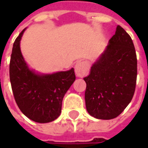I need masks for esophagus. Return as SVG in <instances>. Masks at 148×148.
<instances>
[{
    "mask_svg": "<svg viewBox=\"0 0 148 148\" xmlns=\"http://www.w3.org/2000/svg\"><path fill=\"white\" fill-rule=\"evenodd\" d=\"M75 73L77 77H85L89 74L90 71V62L87 61L78 62L75 65Z\"/></svg>",
    "mask_w": 148,
    "mask_h": 148,
    "instance_id": "esophagus-1",
    "label": "esophagus"
}]
</instances>
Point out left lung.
I'll use <instances>...</instances> for the list:
<instances>
[{
	"label": "left lung",
	"instance_id": "8db88e82",
	"mask_svg": "<svg viewBox=\"0 0 148 148\" xmlns=\"http://www.w3.org/2000/svg\"><path fill=\"white\" fill-rule=\"evenodd\" d=\"M137 77L136 50L130 36L117 25L99 58L92 65L85 100L87 112L101 120L116 118L133 97Z\"/></svg>",
	"mask_w": 148,
	"mask_h": 148
}]
</instances>
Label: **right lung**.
I'll use <instances>...</instances> for the list:
<instances>
[{"instance_id":"obj_1","label":"right lung","mask_w":148,"mask_h":148,"mask_svg":"<svg viewBox=\"0 0 148 148\" xmlns=\"http://www.w3.org/2000/svg\"><path fill=\"white\" fill-rule=\"evenodd\" d=\"M24 28L16 39L9 64L12 90L19 109L37 123H48L59 116L63 97L75 81L74 68L53 74L32 70L21 51Z\"/></svg>"}]
</instances>
